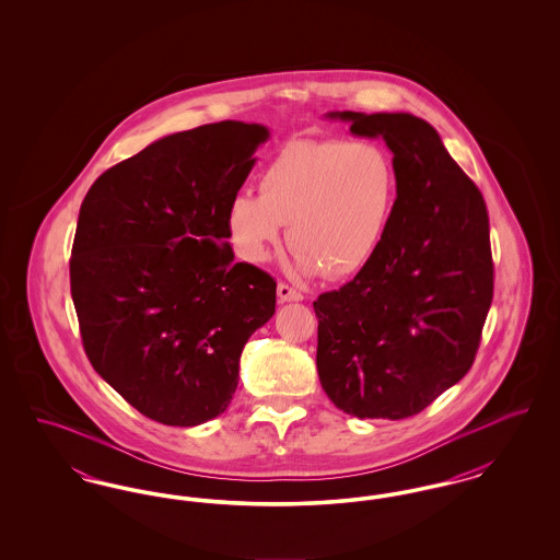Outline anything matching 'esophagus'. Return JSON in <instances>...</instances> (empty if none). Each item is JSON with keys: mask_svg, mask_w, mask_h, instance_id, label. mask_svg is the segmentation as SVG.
Segmentation results:
<instances>
[{"mask_svg": "<svg viewBox=\"0 0 560 560\" xmlns=\"http://www.w3.org/2000/svg\"><path fill=\"white\" fill-rule=\"evenodd\" d=\"M277 295H279L281 302H300L302 300V293L295 292L288 283L277 285Z\"/></svg>", "mask_w": 560, "mask_h": 560, "instance_id": "1", "label": "esophagus"}]
</instances>
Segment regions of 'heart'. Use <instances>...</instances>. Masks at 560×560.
<instances>
[{"label": "heart", "mask_w": 560, "mask_h": 560, "mask_svg": "<svg viewBox=\"0 0 560 560\" xmlns=\"http://www.w3.org/2000/svg\"><path fill=\"white\" fill-rule=\"evenodd\" d=\"M399 172L373 140H292L260 174V195L240 190L226 210L245 262L262 265L290 224L293 268L347 277L368 267L390 226Z\"/></svg>", "instance_id": "b5f03b06"}]
</instances>
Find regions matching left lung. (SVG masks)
Returning <instances> with one entry per match:
<instances>
[{"label": "left lung", "mask_w": 560, "mask_h": 560, "mask_svg": "<svg viewBox=\"0 0 560 560\" xmlns=\"http://www.w3.org/2000/svg\"><path fill=\"white\" fill-rule=\"evenodd\" d=\"M382 138L399 172L390 226L370 265L313 302L320 386L345 413H420L475 363L493 300L489 215L439 132L409 113L334 110Z\"/></svg>", "instance_id": "obj_1"}]
</instances>
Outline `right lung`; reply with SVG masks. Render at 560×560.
I'll return each instance as SVG.
<instances>
[{"label": "right lung", "instance_id": "right-lung-1", "mask_svg": "<svg viewBox=\"0 0 560 560\" xmlns=\"http://www.w3.org/2000/svg\"><path fill=\"white\" fill-rule=\"evenodd\" d=\"M268 136L231 119L170 133L98 176L81 203L71 295L85 354L165 427L224 413L241 350L275 315V279L235 262L226 226Z\"/></svg>", "mask_w": 560, "mask_h": 560}]
</instances>
